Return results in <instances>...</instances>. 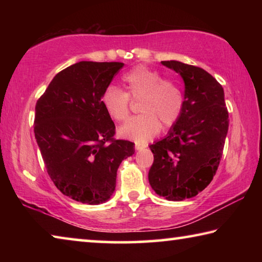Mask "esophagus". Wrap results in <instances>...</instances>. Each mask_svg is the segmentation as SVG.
Returning a JSON list of instances; mask_svg holds the SVG:
<instances>
[{"instance_id": "obj_1", "label": "esophagus", "mask_w": 262, "mask_h": 262, "mask_svg": "<svg viewBox=\"0 0 262 262\" xmlns=\"http://www.w3.org/2000/svg\"><path fill=\"white\" fill-rule=\"evenodd\" d=\"M145 148L144 144H140V143H136L135 144V149L137 150V151H141V150H143Z\"/></svg>"}]
</instances>
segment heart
<instances>
[{"label":"heart","instance_id":"heart-1","mask_svg":"<svg viewBox=\"0 0 262 262\" xmlns=\"http://www.w3.org/2000/svg\"><path fill=\"white\" fill-rule=\"evenodd\" d=\"M125 91L108 86L101 96L105 112L115 121H123L129 114L130 100L141 99L140 115L129 119L119 128L125 139L144 143L163 128H170L179 120L184 110V94L178 83L163 78L157 70L137 66L122 76Z\"/></svg>","mask_w":262,"mask_h":262}]
</instances>
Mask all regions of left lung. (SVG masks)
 Wrapping results in <instances>:
<instances>
[{"label":"left lung","instance_id":"left-lung-1","mask_svg":"<svg viewBox=\"0 0 262 262\" xmlns=\"http://www.w3.org/2000/svg\"><path fill=\"white\" fill-rule=\"evenodd\" d=\"M185 83L184 110L161 141L149 145L154 163L151 188L168 201H183L202 192L214 178L229 129L224 90L205 69L179 61H162Z\"/></svg>","mask_w":262,"mask_h":262}]
</instances>
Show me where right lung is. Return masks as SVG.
I'll use <instances>...</instances> for the list:
<instances>
[{
  "label": "right lung",
  "mask_w": 262,
  "mask_h": 262,
  "mask_svg": "<svg viewBox=\"0 0 262 262\" xmlns=\"http://www.w3.org/2000/svg\"><path fill=\"white\" fill-rule=\"evenodd\" d=\"M122 67V62H77L56 74L35 104L34 136L48 176L75 201H107L119 165L135 152L134 143L114 139V122L101 105Z\"/></svg>",
  "instance_id": "add662e5"
}]
</instances>
